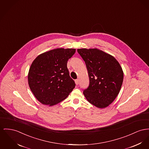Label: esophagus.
<instances>
[{
    "label": "esophagus",
    "mask_w": 149,
    "mask_h": 149,
    "mask_svg": "<svg viewBox=\"0 0 149 149\" xmlns=\"http://www.w3.org/2000/svg\"><path fill=\"white\" fill-rule=\"evenodd\" d=\"M75 83H76V84L77 85H79V79H76V80H75Z\"/></svg>",
    "instance_id": "1"
}]
</instances>
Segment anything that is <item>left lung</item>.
I'll list each match as a JSON object with an SVG mask.
<instances>
[{"label":"left lung","instance_id":"left-lung-1","mask_svg":"<svg viewBox=\"0 0 149 149\" xmlns=\"http://www.w3.org/2000/svg\"><path fill=\"white\" fill-rule=\"evenodd\" d=\"M78 53L84 60L89 85L83 93L91 104L98 108L109 106L119 94L124 73L116 59L97 49H81Z\"/></svg>","mask_w":149,"mask_h":149}]
</instances>
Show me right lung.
<instances>
[{
	"label": "right lung",
	"instance_id": "add662e5",
	"mask_svg": "<svg viewBox=\"0 0 149 149\" xmlns=\"http://www.w3.org/2000/svg\"><path fill=\"white\" fill-rule=\"evenodd\" d=\"M74 49H57L38 56L28 73V84L35 97L43 104L53 106L65 99L75 88L70 76L67 61Z\"/></svg>",
	"mask_w": 149,
	"mask_h": 149
}]
</instances>
